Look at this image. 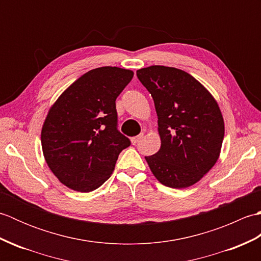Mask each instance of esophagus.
<instances>
[{
	"label": "esophagus",
	"mask_w": 261,
	"mask_h": 261,
	"mask_svg": "<svg viewBox=\"0 0 261 261\" xmlns=\"http://www.w3.org/2000/svg\"><path fill=\"white\" fill-rule=\"evenodd\" d=\"M142 137H143V134H140V135H138L137 137L131 138V142H132V145H136V143L139 142V141L142 139Z\"/></svg>",
	"instance_id": "34e87169"
}]
</instances>
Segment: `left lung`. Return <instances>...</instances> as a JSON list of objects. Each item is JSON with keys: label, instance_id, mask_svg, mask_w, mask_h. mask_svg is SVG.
Here are the masks:
<instances>
[{"label": "left lung", "instance_id": "left-lung-1", "mask_svg": "<svg viewBox=\"0 0 261 261\" xmlns=\"http://www.w3.org/2000/svg\"><path fill=\"white\" fill-rule=\"evenodd\" d=\"M137 76L153 98L162 140L159 151L145 157L149 167L165 186L190 187L219 159L224 137L219 105L184 70L156 65Z\"/></svg>", "mask_w": 261, "mask_h": 261}]
</instances>
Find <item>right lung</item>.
I'll return each mask as SVG.
<instances>
[{"instance_id":"obj_1","label":"right lung","mask_w":261,"mask_h":261,"mask_svg":"<svg viewBox=\"0 0 261 261\" xmlns=\"http://www.w3.org/2000/svg\"><path fill=\"white\" fill-rule=\"evenodd\" d=\"M134 71L99 67L66 90L48 112L41 130L43 156L60 182L71 190H96L113 173L131 142L118 130L115 99Z\"/></svg>"}]
</instances>
